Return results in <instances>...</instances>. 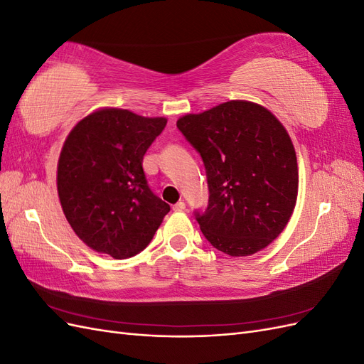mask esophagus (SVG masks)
I'll use <instances>...</instances> for the list:
<instances>
[{
  "label": "esophagus",
  "instance_id": "obj_1",
  "mask_svg": "<svg viewBox=\"0 0 364 364\" xmlns=\"http://www.w3.org/2000/svg\"><path fill=\"white\" fill-rule=\"evenodd\" d=\"M185 208H186L185 202H183V200H179L178 203H174V205H173V211H183Z\"/></svg>",
  "mask_w": 364,
  "mask_h": 364
}]
</instances>
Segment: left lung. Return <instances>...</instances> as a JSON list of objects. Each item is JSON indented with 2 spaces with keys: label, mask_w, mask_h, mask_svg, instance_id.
I'll return each mask as SVG.
<instances>
[{
  "label": "left lung",
  "mask_w": 364,
  "mask_h": 364,
  "mask_svg": "<svg viewBox=\"0 0 364 364\" xmlns=\"http://www.w3.org/2000/svg\"><path fill=\"white\" fill-rule=\"evenodd\" d=\"M176 124L205 164L209 200L196 211L205 238L230 257L267 247L287 226L299 185L279 119L261 105L230 100Z\"/></svg>",
  "instance_id": "left-lung-1"
}]
</instances>
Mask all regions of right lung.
Wrapping results in <instances>:
<instances>
[{
  "instance_id": "obj_1",
  "label": "right lung",
  "mask_w": 364,
  "mask_h": 364,
  "mask_svg": "<svg viewBox=\"0 0 364 364\" xmlns=\"http://www.w3.org/2000/svg\"><path fill=\"white\" fill-rule=\"evenodd\" d=\"M167 118L105 107L80 119L58 164L59 200L75 235L124 259L146 249L170 205L151 193L142 159Z\"/></svg>"
}]
</instances>
